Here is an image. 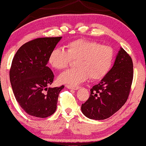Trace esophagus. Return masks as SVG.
Masks as SVG:
<instances>
[{
  "mask_svg": "<svg viewBox=\"0 0 146 146\" xmlns=\"http://www.w3.org/2000/svg\"><path fill=\"white\" fill-rule=\"evenodd\" d=\"M66 88H68V89H71V90H78L80 88L79 86H68V85H66Z\"/></svg>",
  "mask_w": 146,
  "mask_h": 146,
  "instance_id": "obj_1",
  "label": "esophagus"
}]
</instances>
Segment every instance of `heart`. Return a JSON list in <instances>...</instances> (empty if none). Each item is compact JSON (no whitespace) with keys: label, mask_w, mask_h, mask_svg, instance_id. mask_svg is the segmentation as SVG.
<instances>
[{"label":"heart","mask_w":146,"mask_h":146,"mask_svg":"<svg viewBox=\"0 0 146 146\" xmlns=\"http://www.w3.org/2000/svg\"><path fill=\"white\" fill-rule=\"evenodd\" d=\"M67 50L56 48L50 53L48 62L53 68L62 70L75 60V68L61 73L58 80L61 83L77 86L90 76L92 80H100L110 71L114 58L113 49L95 41L78 39L69 42Z\"/></svg>","instance_id":"obj_1"}]
</instances>
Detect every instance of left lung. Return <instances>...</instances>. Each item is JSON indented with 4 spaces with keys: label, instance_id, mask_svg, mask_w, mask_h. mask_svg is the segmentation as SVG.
<instances>
[{
    "label": "left lung",
    "instance_id": "1",
    "mask_svg": "<svg viewBox=\"0 0 146 146\" xmlns=\"http://www.w3.org/2000/svg\"><path fill=\"white\" fill-rule=\"evenodd\" d=\"M132 79V58L121 47L111 69L90 90L89 98L82 105V113L95 120L106 119L112 116L128 100Z\"/></svg>",
    "mask_w": 146,
    "mask_h": 146
}]
</instances>
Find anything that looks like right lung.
<instances>
[{
	"instance_id": "add662e5",
	"label": "right lung",
	"mask_w": 146,
	"mask_h": 146,
	"mask_svg": "<svg viewBox=\"0 0 146 146\" xmlns=\"http://www.w3.org/2000/svg\"><path fill=\"white\" fill-rule=\"evenodd\" d=\"M62 37L40 38L25 43L13 58L9 78L16 101L31 116L45 118L56 111L64 86L48 88L53 72L46 66L50 53Z\"/></svg>"
}]
</instances>
